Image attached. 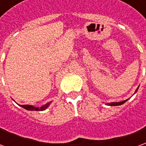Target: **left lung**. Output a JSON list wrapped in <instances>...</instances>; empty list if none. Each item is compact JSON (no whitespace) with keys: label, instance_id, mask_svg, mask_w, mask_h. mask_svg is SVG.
Returning <instances> with one entry per match:
<instances>
[{"label":"left lung","instance_id":"1","mask_svg":"<svg viewBox=\"0 0 146 146\" xmlns=\"http://www.w3.org/2000/svg\"><path fill=\"white\" fill-rule=\"evenodd\" d=\"M138 89V88L136 89V91H135V93H136V92H137ZM127 101V100H124V101L119 102H110V103H106V104H107L108 106H120V105L123 104V103H124V102H126Z\"/></svg>","mask_w":146,"mask_h":146}]
</instances>
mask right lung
<instances>
[{
    "label": "right lung",
    "mask_w": 146,
    "mask_h": 146,
    "mask_svg": "<svg viewBox=\"0 0 146 146\" xmlns=\"http://www.w3.org/2000/svg\"><path fill=\"white\" fill-rule=\"evenodd\" d=\"M51 102H48L47 104L44 105V106H41V107H35V106H30V105H21L20 106H22V107L24 108L25 110H31V111H34V110H36V111H43V110H46V109L50 106Z\"/></svg>",
    "instance_id": "1"
}]
</instances>
